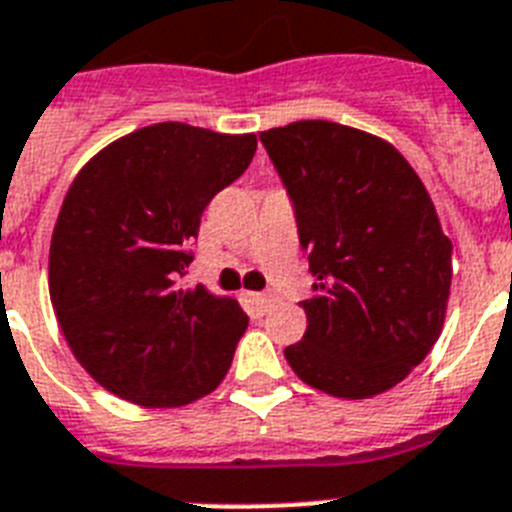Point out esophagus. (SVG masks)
I'll use <instances>...</instances> for the list:
<instances>
[{"label":"esophagus","instance_id":"obj_1","mask_svg":"<svg viewBox=\"0 0 512 512\" xmlns=\"http://www.w3.org/2000/svg\"><path fill=\"white\" fill-rule=\"evenodd\" d=\"M243 300H246L248 310H251L253 316H264L274 303L272 295H264V292H243Z\"/></svg>","mask_w":512,"mask_h":512}]
</instances>
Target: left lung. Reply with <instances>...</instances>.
Instances as JSON below:
<instances>
[{
	"instance_id": "8db88e82",
	"label": "left lung",
	"mask_w": 512,
	"mask_h": 512,
	"mask_svg": "<svg viewBox=\"0 0 512 512\" xmlns=\"http://www.w3.org/2000/svg\"><path fill=\"white\" fill-rule=\"evenodd\" d=\"M259 139L316 277L290 368L339 399L388 391L438 342L451 295L453 243L425 183L396 147L352 126L295 121Z\"/></svg>"
}]
</instances>
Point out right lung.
Returning <instances> with one entry per match:
<instances>
[{
  "instance_id": "add662e5",
  "label": "right lung",
  "mask_w": 512,
  "mask_h": 512,
  "mask_svg": "<svg viewBox=\"0 0 512 512\" xmlns=\"http://www.w3.org/2000/svg\"><path fill=\"white\" fill-rule=\"evenodd\" d=\"M253 152V134L168 121L108 144L69 186L48 292L74 357L106 391L163 409L225 378L248 316L181 279L204 209Z\"/></svg>"
}]
</instances>
